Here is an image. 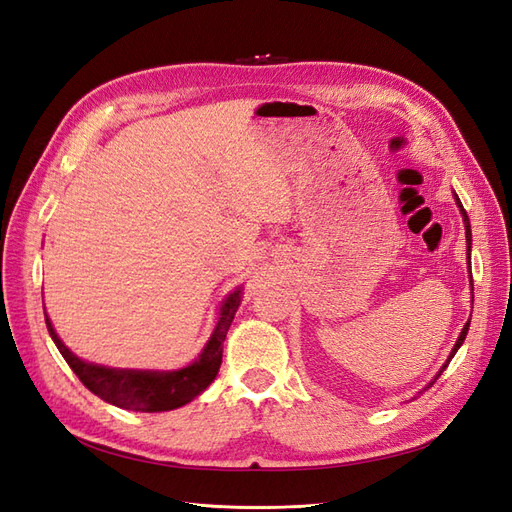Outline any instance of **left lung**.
I'll return each instance as SVG.
<instances>
[{"label":"left lung","instance_id":"8db88e82","mask_svg":"<svg viewBox=\"0 0 512 512\" xmlns=\"http://www.w3.org/2000/svg\"><path fill=\"white\" fill-rule=\"evenodd\" d=\"M455 200H457V207L461 209V215H463V224H466V245H468V265H470V250H472V230H470V220H468V213H466V209H463V205H461V200L457 198V194H455ZM468 329H470V320L466 322V324H463V329H461V335H459V339H457V344L453 346V350H451V354H448V359H446V363L442 365V369L438 371V376L436 378H433V382H436L440 376H442V371L446 369V365L448 363H451V359H453V356H455V352L459 350V346L463 344V339H466V335H468ZM433 382H429L427 386H425V389H429V386L433 384Z\"/></svg>","mask_w":512,"mask_h":512}]
</instances>
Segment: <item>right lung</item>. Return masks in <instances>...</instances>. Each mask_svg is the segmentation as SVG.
Segmentation results:
<instances>
[{"label": "right lung", "instance_id": "add662e5", "mask_svg": "<svg viewBox=\"0 0 512 512\" xmlns=\"http://www.w3.org/2000/svg\"><path fill=\"white\" fill-rule=\"evenodd\" d=\"M241 303V288L230 292L220 307V318L215 324L213 335L198 359L177 371H149V369H115L87 363L72 354L64 342L57 337L53 324L46 316L49 329L57 350L64 356L70 369L87 389L117 408L132 412H166L190 404L194 397L203 393L215 380L222 365V346L230 322L235 318Z\"/></svg>", "mask_w": 512, "mask_h": 512}]
</instances>
